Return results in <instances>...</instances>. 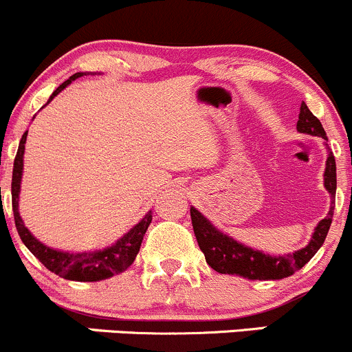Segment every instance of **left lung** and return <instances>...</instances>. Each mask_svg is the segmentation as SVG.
I'll list each match as a JSON object with an SVG mask.
<instances>
[{
    "mask_svg": "<svg viewBox=\"0 0 352 352\" xmlns=\"http://www.w3.org/2000/svg\"><path fill=\"white\" fill-rule=\"evenodd\" d=\"M296 129L300 133L327 140V134H325L320 120L310 112L305 102H301ZM324 186L329 190L330 197H332V206H330L327 216L318 223L307 247L296 250L294 254H287L285 257L283 255L262 254L261 250H254L247 245L230 239L226 233L214 228L211 221L204 218L196 208H190L194 235L197 239L199 248L204 254L206 262L219 274H236L245 279H252V281H274V279L287 278V276L300 271L317 254L318 248L324 245L333 218V197H336L337 177L336 158H333L332 151H329L327 163H325Z\"/></svg>",
    "mask_w": 352,
    "mask_h": 352,
    "instance_id": "8db88e82",
    "label": "left lung"
}]
</instances>
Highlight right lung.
I'll list each match as a JSON object with an SVG mask.
<instances>
[{
	"label": "right lung",
	"mask_w": 352,
	"mask_h": 352,
	"mask_svg": "<svg viewBox=\"0 0 352 352\" xmlns=\"http://www.w3.org/2000/svg\"><path fill=\"white\" fill-rule=\"evenodd\" d=\"M83 76V73H76L66 80L65 83L59 85L51 95L52 100L58 94L76 78ZM45 104V105H47ZM27 133L25 131L22 140H20L19 151H16L15 163H13V177H12V206H13V216H15V226L19 232L20 239L25 243V247L45 265L51 272L58 274L59 278L69 279V281H81V283H91V281H102V279L112 278V276L124 272L136 258L138 252H140L141 242L146 233L148 226L151 223V211L144 214V218L138 223L136 226L129 230L122 239L117 240L112 247L102 248V250L95 252H78V254H71V252L54 250V248L47 247L42 242H38L27 226L23 225L22 218L19 212V196H20V182H22L23 173V151H25V141H27Z\"/></svg>",
	"instance_id": "right-lung-1"
}]
</instances>
